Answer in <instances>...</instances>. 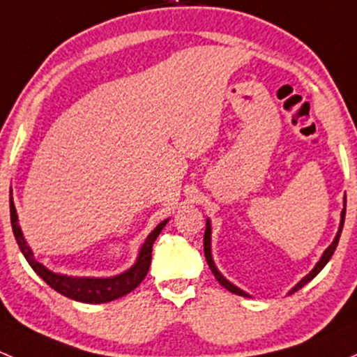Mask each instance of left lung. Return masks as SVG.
I'll list each match as a JSON object with an SVG mask.
<instances>
[{"label": "left lung", "instance_id": "obj_1", "mask_svg": "<svg viewBox=\"0 0 357 357\" xmlns=\"http://www.w3.org/2000/svg\"><path fill=\"white\" fill-rule=\"evenodd\" d=\"M344 220H345V196H344V209H342V213H340V225H339V230H337V235H335V238H333V242H332V244H330L328 248L325 249V252H323V255H321V258H319L318 263L314 264V268H313V270H311L310 273L306 275V277H304V278H301V280L297 282V284L294 285V287L289 290V294H294V292H297V290H299V289H303L304 285L307 284V282H311V280H313V278L316 277V275H318L319 271H321L323 268H325V264L328 263L330 258H332V255H333V252H335V249H337V244H339L340 234H342ZM204 256H206V261H208L209 268H211L213 275H215V278H216V280L220 282V285H223V287H225L227 290H230V292H232V294H237V296H242V297H251V296H249L248 292H244V290H242V289H238L237 285H234L232 282H229V280H227V278L223 277L222 273H220V270H218V268H216L215 261H213V255H211V222H209V218L206 220V232H204Z\"/></svg>", "mask_w": 357, "mask_h": 357}]
</instances>
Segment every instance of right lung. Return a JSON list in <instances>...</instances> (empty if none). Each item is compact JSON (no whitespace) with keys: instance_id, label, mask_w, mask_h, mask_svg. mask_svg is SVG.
Returning <instances> with one entry per match:
<instances>
[{"instance_id":"1","label":"right lung","mask_w":357,"mask_h":357,"mask_svg":"<svg viewBox=\"0 0 357 357\" xmlns=\"http://www.w3.org/2000/svg\"><path fill=\"white\" fill-rule=\"evenodd\" d=\"M10 218H12V229L15 238H17L18 248H20L22 255L25 256L27 263L32 266V270H34L51 289L60 292L61 296L87 304L109 303V301H115L119 299V297L127 296L128 292H132V290L137 287V285L144 280L146 275H148L149 271V266H151V252L154 241H156V237L161 234L163 227L168 223V220H163L161 223H158L156 229L148 235L144 244L139 249V256L137 259H135V263L132 264L127 271L115 275V277L94 278L70 277V275L54 273V271H51L50 268H46L43 263H39V261L34 258V252L29 248L27 241H25L24 234H22L20 225H18V215L13 204L12 192H10Z\"/></svg>"}]
</instances>
